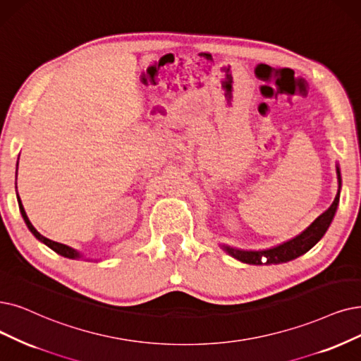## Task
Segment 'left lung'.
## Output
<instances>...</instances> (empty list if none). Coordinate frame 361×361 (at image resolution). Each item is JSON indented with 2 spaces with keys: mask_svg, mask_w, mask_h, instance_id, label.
<instances>
[{
  "mask_svg": "<svg viewBox=\"0 0 361 361\" xmlns=\"http://www.w3.org/2000/svg\"><path fill=\"white\" fill-rule=\"evenodd\" d=\"M338 182L341 186V171L338 169ZM339 203V191L338 195L335 197L334 203L330 204V207L320 214L319 218H317L302 234H299L298 237L286 241L277 247H272L268 250H259V252H247V250H238V249H233V247H228L224 246V250H226L231 256H234L235 259L241 262H246V264H253V265H262V264H281V262H287V261H292V259H296L298 256L307 253L314 244L319 241L324 234L334 219L336 207ZM265 257L267 261L265 263L262 262V259Z\"/></svg>",
  "mask_w": 361,
  "mask_h": 361,
  "instance_id": "left-lung-1",
  "label": "left lung"
}]
</instances>
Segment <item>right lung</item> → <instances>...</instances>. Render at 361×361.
Here are the masks:
<instances>
[{
	"mask_svg": "<svg viewBox=\"0 0 361 361\" xmlns=\"http://www.w3.org/2000/svg\"><path fill=\"white\" fill-rule=\"evenodd\" d=\"M19 201V209H20V213H22V216H23V221H25V224L27 225V228H30V231L31 233L39 240V241H42L46 244V246H49L51 250H54L56 253H59V255H62V256H65V257H69V259H80L82 255L80 253V252H77L75 249H72V247H69V246H65V244H61V243H56V241H53V240H49V238H46L44 235H41L38 231L32 226V224L30 222V219H27V216H26V213H25V209H23V206H22V203H20V198L18 200Z\"/></svg>",
	"mask_w": 361,
	"mask_h": 361,
	"instance_id": "1",
	"label": "right lung"
}]
</instances>
